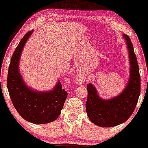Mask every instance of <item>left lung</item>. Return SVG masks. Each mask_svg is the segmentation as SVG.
I'll return each mask as SVG.
<instances>
[{
    "label": "left lung",
    "instance_id": "8db88e82",
    "mask_svg": "<svg viewBox=\"0 0 148 148\" xmlns=\"http://www.w3.org/2000/svg\"><path fill=\"white\" fill-rule=\"evenodd\" d=\"M126 42L130 62V76L126 86L118 95L106 99L99 95L96 88L88 85V99L86 109L90 120L101 127H112L126 122L135 109L140 91V77L133 45L127 35Z\"/></svg>",
    "mask_w": 148,
    "mask_h": 148
}]
</instances>
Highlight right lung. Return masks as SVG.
<instances>
[{
    "instance_id": "right-lung-1",
    "label": "right lung",
    "mask_w": 148,
    "mask_h": 148,
    "mask_svg": "<svg viewBox=\"0 0 148 148\" xmlns=\"http://www.w3.org/2000/svg\"><path fill=\"white\" fill-rule=\"evenodd\" d=\"M33 33L29 31L21 39L12 56L8 74L10 99L19 115L34 124L51 123L58 118L67 97L60 81L51 90L40 91L25 83L19 72V62L25 45Z\"/></svg>"
}]
</instances>
